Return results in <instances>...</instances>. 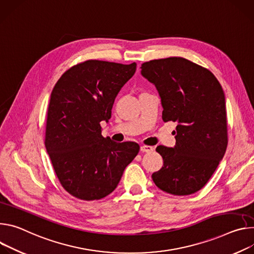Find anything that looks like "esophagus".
<instances>
[{"instance_id": "1", "label": "esophagus", "mask_w": 254, "mask_h": 254, "mask_svg": "<svg viewBox=\"0 0 254 254\" xmlns=\"http://www.w3.org/2000/svg\"><path fill=\"white\" fill-rule=\"evenodd\" d=\"M153 150L152 146L149 145H141L140 146V151L141 152H151Z\"/></svg>"}]
</instances>
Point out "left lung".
I'll return each instance as SVG.
<instances>
[{
	"mask_svg": "<svg viewBox=\"0 0 254 254\" xmlns=\"http://www.w3.org/2000/svg\"><path fill=\"white\" fill-rule=\"evenodd\" d=\"M140 68L159 93L163 122H178L175 148L156 147L163 165L152 180L168 193H194L209 182L227 148L223 89L209 69L183 58L149 61Z\"/></svg>",
	"mask_w": 254,
	"mask_h": 254,
	"instance_id": "8db88e82",
	"label": "left lung"
}]
</instances>
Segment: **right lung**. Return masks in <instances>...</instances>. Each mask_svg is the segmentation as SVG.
Segmentation results:
<instances>
[{
	"instance_id": "right-lung-1",
	"label": "right lung",
	"mask_w": 254,
	"mask_h": 254,
	"mask_svg": "<svg viewBox=\"0 0 254 254\" xmlns=\"http://www.w3.org/2000/svg\"><path fill=\"white\" fill-rule=\"evenodd\" d=\"M136 64L90 60L67 69L55 83L47 110L45 147L63 188L83 201L114 190L139 145L103 137L115 98Z\"/></svg>"
}]
</instances>
